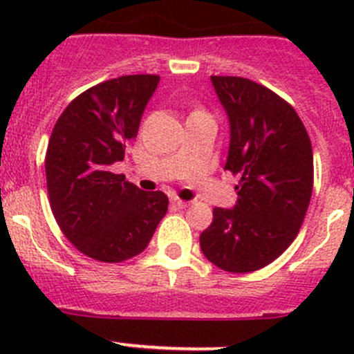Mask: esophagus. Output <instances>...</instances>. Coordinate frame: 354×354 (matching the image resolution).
I'll list each match as a JSON object with an SVG mask.
<instances>
[{"label": "esophagus", "mask_w": 354, "mask_h": 354, "mask_svg": "<svg viewBox=\"0 0 354 354\" xmlns=\"http://www.w3.org/2000/svg\"><path fill=\"white\" fill-rule=\"evenodd\" d=\"M171 205L178 207V209H187V207L190 205V202H187V200H181L178 197H173L171 198Z\"/></svg>", "instance_id": "esophagus-1"}]
</instances>
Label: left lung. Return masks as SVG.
<instances>
[{"label": "left lung", "mask_w": 354, "mask_h": 354, "mask_svg": "<svg viewBox=\"0 0 354 354\" xmlns=\"http://www.w3.org/2000/svg\"><path fill=\"white\" fill-rule=\"evenodd\" d=\"M231 142L224 169L240 178L234 209H214L200 248L219 269L246 274L269 266L299 233L313 190V152L295 108L241 77L212 75Z\"/></svg>", "instance_id": "8db88e82"}]
</instances>
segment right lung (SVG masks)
<instances>
[{
  "label": "right lung",
  "instance_id": "right-lung-1",
  "mask_svg": "<svg viewBox=\"0 0 354 354\" xmlns=\"http://www.w3.org/2000/svg\"><path fill=\"white\" fill-rule=\"evenodd\" d=\"M159 75H124L82 92L53 128L46 152L49 203L78 252L118 263L147 248L167 212L162 192H144L111 166L124 159Z\"/></svg>",
  "mask_w": 354,
  "mask_h": 354
}]
</instances>
